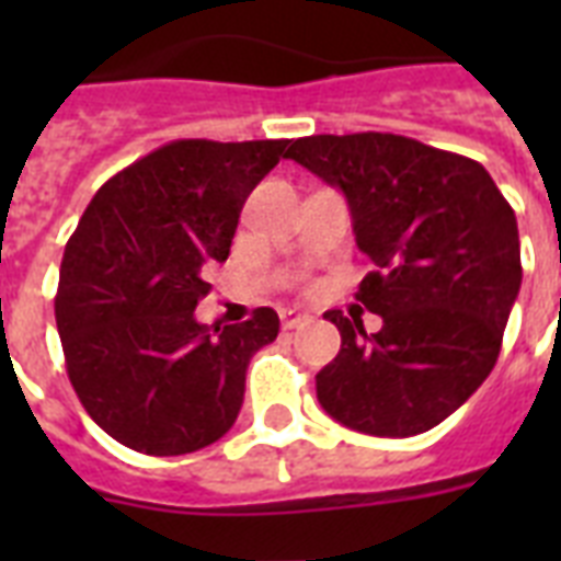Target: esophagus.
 Masks as SVG:
<instances>
[{
    "instance_id": "esophagus-1",
    "label": "esophagus",
    "mask_w": 561,
    "mask_h": 561,
    "mask_svg": "<svg viewBox=\"0 0 561 561\" xmlns=\"http://www.w3.org/2000/svg\"><path fill=\"white\" fill-rule=\"evenodd\" d=\"M308 314H302V311H294V308H288V311H282V329H297L299 323H306Z\"/></svg>"
}]
</instances>
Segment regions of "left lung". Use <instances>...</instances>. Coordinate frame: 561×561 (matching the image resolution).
Returning <instances> with one entry per match:
<instances>
[{
    "label": "left lung",
    "instance_id": "8db88e82",
    "mask_svg": "<svg viewBox=\"0 0 561 561\" xmlns=\"http://www.w3.org/2000/svg\"><path fill=\"white\" fill-rule=\"evenodd\" d=\"M285 157L341 188L378 267L355 297L381 332L325 311L341 352L317 373V399L360 434H425L495 367L522 288L513 206L480 162L408 136H306Z\"/></svg>",
    "mask_w": 561,
    "mask_h": 561
}]
</instances>
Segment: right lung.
Here are the masks:
<instances>
[{
	"label": "right lung",
	"instance_id": "right-lung-1",
	"mask_svg": "<svg viewBox=\"0 0 561 561\" xmlns=\"http://www.w3.org/2000/svg\"><path fill=\"white\" fill-rule=\"evenodd\" d=\"M288 139H178L110 178L78 220L55 297L66 373L116 443L178 457L218 443L244 401L247 364L279 317L197 323L194 308L227 262L238 215Z\"/></svg>",
	"mask_w": 561,
	"mask_h": 561
}]
</instances>
